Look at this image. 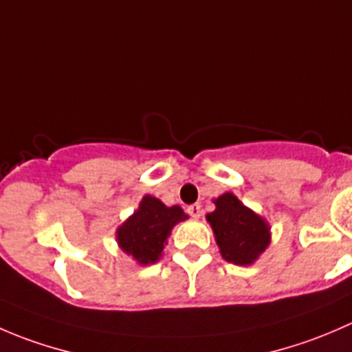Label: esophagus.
Listing matches in <instances>:
<instances>
[{
    "instance_id": "obj_1",
    "label": "esophagus",
    "mask_w": 352,
    "mask_h": 352,
    "mask_svg": "<svg viewBox=\"0 0 352 352\" xmlns=\"http://www.w3.org/2000/svg\"><path fill=\"white\" fill-rule=\"evenodd\" d=\"M187 212H189V214L192 216L194 219H199V218H201L202 209H201V206H199V204H190L189 208H187Z\"/></svg>"
}]
</instances>
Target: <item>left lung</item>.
Instances as JSON below:
<instances>
[{
    "mask_svg": "<svg viewBox=\"0 0 352 352\" xmlns=\"http://www.w3.org/2000/svg\"><path fill=\"white\" fill-rule=\"evenodd\" d=\"M216 209L206 214L219 254L235 265H252L271 245V225L233 192L212 199Z\"/></svg>",
    "mask_w": 352,
    "mask_h": 352,
    "instance_id": "8db88e82",
    "label": "left lung"
}]
</instances>
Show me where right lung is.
Here are the masks:
<instances>
[{
  "label": "right lung",
  "instance_id": "1",
  "mask_svg": "<svg viewBox=\"0 0 352 352\" xmlns=\"http://www.w3.org/2000/svg\"><path fill=\"white\" fill-rule=\"evenodd\" d=\"M186 219L189 216L180 206H165L160 199L146 194L136 211L117 226V245L136 264L143 267L155 264L162 258L173 226Z\"/></svg>",
  "mask_w": 352,
  "mask_h": 352
}]
</instances>
